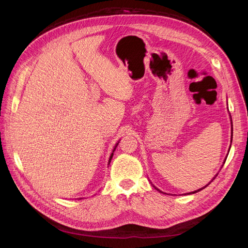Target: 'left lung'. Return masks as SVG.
Listing matches in <instances>:
<instances>
[{
	"instance_id": "obj_1",
	"label": "left lung",
	"mask_w": 248,
	"mask_h": 248,
	"mask_svg": "<svg viewBox=\"0 0 248 248\" xmlns=\"http://www.w3.org/2000/svg\"><path fill=\"white\" fill-rule=\"evenodd\" d=\"M214 178H215V177H214ZM214 178H213V179H214ZM206 186H207V185H206ZM206 186H205V187H206ZM154 187H155V186H154ZM205 187H202V188H201V189H198V190H196V191H192V192H188V194H191V193H196V192H198V191H200V190H202V189H204V188H205ZM155 188H156V187H155ZM156 189H157V188H156ZM157 190H158V191H160L159 189H157ZM160 192H161V191H160Z\"/></svg>"
}]
</instances>
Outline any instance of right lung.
Instances as JSON below:
<instances>
[{
	"label": "right lung",
	"mask_w": 248,
	"mask_h": 248,
	"mask_svg": "<svg viewBox=\"0 0 248 248\" xmlns=\"http://www.w3.org/2000/svg\"><path fill=\"white\" fill-rule=\"evenodd\" d=\"M117 146H118V144L116 145V147L114 148V150H112V153H111V154H110V156H109V159H108V164H109V162H110V160H111V158H112V155H114V152H115V150H116Z\"/></svg>",
	"instance_id": "obj_1"
}]
</instances>
